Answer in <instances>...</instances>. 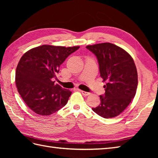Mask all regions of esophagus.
<instances>
[{"label":"esophagus","instance_id":"1","mask_svg":"<svg viewBox=\"0 0 158 158\" xmlns=\"http://www.w3.org/2000/svg\"><path fill=\"white\" fill-rule=\"evenodd\" d=\"M79 91L81 92V94H82L83 96H89L90 94L89 92H86L85 91H82V90H80V89H79Z\"/></svg>","mask_w":158,"mask_h":158}]
</instances>
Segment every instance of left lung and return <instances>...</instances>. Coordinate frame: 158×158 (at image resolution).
Instances as JSON below:
<instances>
[{
    "mask_svg": "<svg viewBox=\"0 0 158 158\" xmlns=\"http://www.w3.org/2000/svg\"><path fill=\"white\" fill-rule=\"evenodd\" d=\"M86 48L98 59L100 77L106 81L105 93L100 96V104L92 110L104 118L122 113L135 98L138 74L128 53L110 43L88 45Z\"/></svg>",
    "mask_w": 158,
    "mask_h": 158,
    "instance_id": "obj_1",
    "label": "left lung"
}]
</instances>
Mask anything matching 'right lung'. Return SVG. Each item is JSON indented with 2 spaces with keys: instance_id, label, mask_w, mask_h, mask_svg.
Here are the masks:
<instances>
[{
  "instance_id": "obj_1",
  "label": "right lung",
  "mask_w": 158,
  "mask_h": 158,
  "mask_svg": "<svg viewBox=\"0 0 158 158\" xmlns=\"http://www.w3.org/2000/svg\"><path fill=\"white\" fill-rule=\"evenodd\" d=\"M79 48L43 45L30 49L16 68L15 84L30 109L48 116L66 105L72 92L53 81L60 66L67 57Z\"/></svg>"
}]
</instances>
